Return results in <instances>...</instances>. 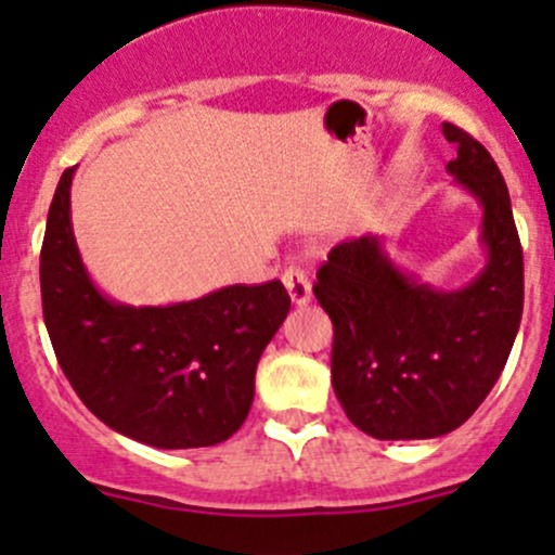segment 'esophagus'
Returning a JSON list of instances; mask_svg holds the SVG:
<instances>
[{
  "label": "esophagus",
  "instance_id": "obj_1",
  "mask_svg": "<svg viewBox=\"0 0 555 555\" xmlns=\"http://www.w3.org/2000/svg\"><path fill=\"white\" fill-rule=\"evenodd\" d=\"M282 282L286 286V292H289L292 305L302 308V305L310 302V297H313V286H310L308 273H305L302 269H297V266L286 269L284 276H282Z\"/></svg>",
  "mask_w": 555,
  "mask_h": 555
}]
</instances>
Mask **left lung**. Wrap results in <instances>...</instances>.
I'll return each instance as SVG.
<instances>
[{
	"mask_svg": "<svg viewBox=\"0 0 555 555\" xmlns=\"http://www.w3.org/2000/svg\"><path fill=\"white\" fill-rule=\"evenodd\" d=\"M456 145L446 164L480 203L486 266L462 289H436L399 269L384 237L331 250L313 286L334 323L331 384L344 412L378 441H417L456 430L506 365L525 305V266L512 201L493 156L443 122Z\"/></svg>",
	"mask_w": 555,
	"mask_h": 555,
	"instance_id": "8db88e82",
	"label": "left lung"
}]
</instances>
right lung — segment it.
Wrapping results in <instances>:
<instances>
[{"mask_svg": "<svg viewBox=\"0 0 555 555\" xmlns=\"http://www.w3.org/2000/svg\"><path fill=\"white\" fill-rule=\"evenodd\" d=\"M62 175L41 247L43 323L82 404L156 449H201L240 430L256 367L289 313L282 282L221 286L190 302H114L82 263Z\"/></svg>", "mask_w": 555, "mask_h": 555, "instance_id": "right-lung-1", "label": "right lung"}]
</instances>
